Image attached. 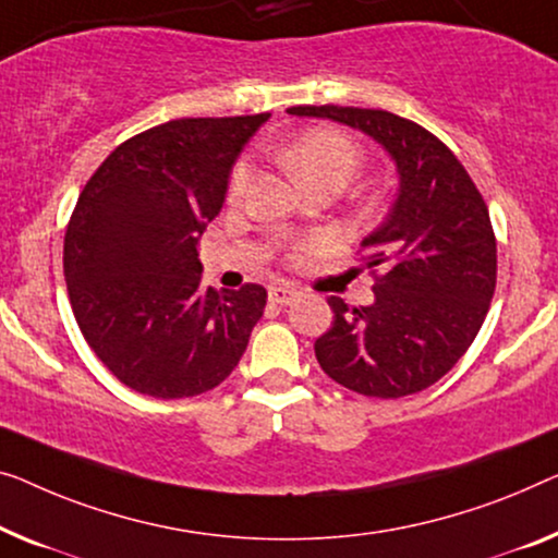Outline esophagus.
<instances>
[{"label":"esophagus","instance_id":"1","mask_svg":"<svg viewBox=\"0 0 558 558\" xmlns=\"http://www.w3.org/2000/svg\"><path fill=\"white\" fill-rule=\"evenodd\" d=\"M268 298H270V303H276V305H290L298 298V290L288 288V286H272L268 290Z\"/></svg>","mask_w":558,"mask_h":558}]
</instances>
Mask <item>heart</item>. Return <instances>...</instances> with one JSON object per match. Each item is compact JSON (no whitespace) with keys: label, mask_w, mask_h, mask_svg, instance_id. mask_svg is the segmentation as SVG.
<instances>
[{"label":"heart","mask_w":558,"mask_h":558,"mask_svg":"<svg viewBox=\"0 0 558 558\" xmlns=\"http://www.w3.org/2000/svg\"><path fill=\"white\" fill-rule=\"evenodd\" d=\"M282 165L290 174L301 182L303 187L313 185H332L343 187L355 178L363 165V153L351 135L338 128H315L295 137L282 149ZM253 165L251 160H238L232 165L228 193L230 197H240L251 182Z\"/></svg>","instance_id":"heart-1"}]
</instances>
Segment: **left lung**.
I'll use <instances>...</instances> for the list:
<instances>
[{"mask_svg": "<svg viewBox=\"0 0 558 558\" xmlns=\"http://www.w3.org/2000/svg\"><path fill=\"white\" fill-rule=\"evenodd\" d=\"M288 112L363 130L386 147L401 178L384 226L363 240L376 301L355 307L330 295L336 315L315 340V359L353 393H418L459 363L492 305L496 235L484 197L451 149L393 112L338 105Z\"/></svg>", "mask_w": 558, "mask_h": 558, "instance_id": "8db88e82", "label": "left lung"}]
</instances>
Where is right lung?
I'll return each mask as SVG.
<instances>
[{"instance_id":"1","label":"right lung","mask_w":558,"mask_h":558,"mask_svg":"<svg viewBox=\"0 0 558 558\" xmlns=\"http://www.w3.org/2000/svg\"><path fill=\"white\" fill-rule=\"evenodd\" d=\"M268 118L157 124L114 147L80 193L64 232L72 313L97 359L137 393L199 396L245 353L268 293L255 282L205 290L197 240Z\"/></svg>"}]
</instances>
